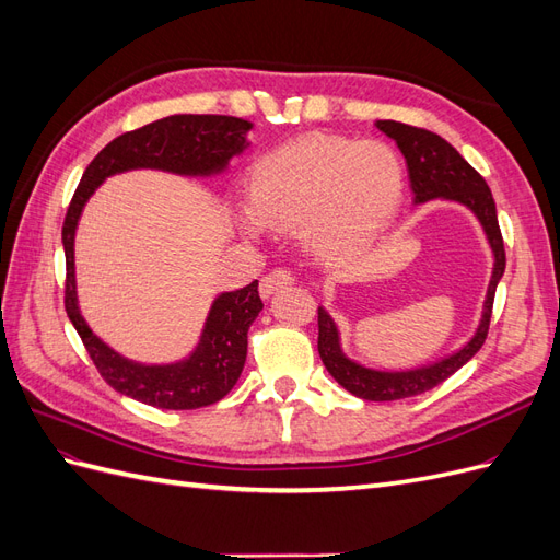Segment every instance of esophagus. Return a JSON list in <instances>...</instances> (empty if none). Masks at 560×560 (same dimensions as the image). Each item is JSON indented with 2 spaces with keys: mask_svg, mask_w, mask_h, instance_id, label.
Wrapping results in <instances>:
<instances>
[{
  "mask_svg": "<svg viewBox=\"0 0 560 560\" xmlns=\"http://www.w3.org/2000/svg\"><path fill=\"white\" fill-rule=\"evenodd\" d=\"M292 282H294L292 270L278 268V270H273V273H268V276H264V278H261V282H259V292H261V296H264V299H268L270 294H276L278 290H284V287H290Z\"/></svg>",
  "mask_w": 560,
  "mask_h": 560,
  "instance_id": "obj_1",
  "label": "esophagus"
}]
</instances>
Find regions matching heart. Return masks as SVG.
<instances>
[{"instance_id": "b5f03b06", "label": "heart", "mask_w": 560, "mask_h": 560, "mask_svg": "<svg viewBox=\"0 0 560 560\" xmlns=\"http://www.w3.org/2000/svg\"><path fill=\"white\" fill-rule=\"evenodd\" d=\"M406 175L395 149L311 132L268 151L249 171L252 208L241 226L259 233L264 224L292 231L319 254L362 247L397 217Z\"/></svg>"}]
</instances>
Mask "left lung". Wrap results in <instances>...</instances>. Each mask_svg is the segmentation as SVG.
<instances>
[{
	"instance_id": "8db88e82",
	"label": "left lung",
	"mask_w": 560,
	"mask_h": 560,
	"mask_svg": "<svg viewBox=\"0 0 560 560\" xmlns=\"http://www.w3.org/2000/svg\"><path fill=\"white\" fill-rule=\"evenodd\" d=\"M376 128L383 130L389 140H395L399 151L406 159L409 167L413 202H428L434 198L455 200L471 210V214L479 219V224L486 233L490 252H493V276L483 301V313L477 331L457 352L448 358L432 362L428 366L406 369V371H381L369 369L360 362L350 360L341 348V334L334 317L325 311L317 308V350L319 358L325 362L327 371L334 376L338 385H343L348 393L360 399L369 401H395L428 393V389L444 383L453 376L457 369L465 366L474 354L479 352L488 336L490 313H493V299L498 282L504 273V243L498 224V210L493 194H490L486 179L474 171V167L457 154L455 147H451L444 138L425 128L406 126L399 121H376Z\"/></svg>"
}]
</instances>
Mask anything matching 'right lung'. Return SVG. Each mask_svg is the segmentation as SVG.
Returning <instances> with one entry per match:
<instances>
[{
  "instance_id": "obj_1",
  "label": "right lung",
  "mask_w": 560,
  "mask_h": 560,
  "mask_svg": "<svg viewBox=\"0 0 560 560\" xmlns=\"http://www.w3.org/2000/svg\"><path fill=\"white\" fill-rule=\"evenodd\" d=\"M245 118L219 114H175L118 135L83 173L62 224L67 261L65 311L86 346L93 364L116 393L156 409H200L226 397L238 383L247 358V331L261 313L259 280L243 290L222 292L210 306L200 341L189 358L171 364H142L124 358L95 336L79 311L74 276V233L89 198L107 177L140 171H163L184 177H212L249 147Z\"/></svg>"
}]
</instances>
